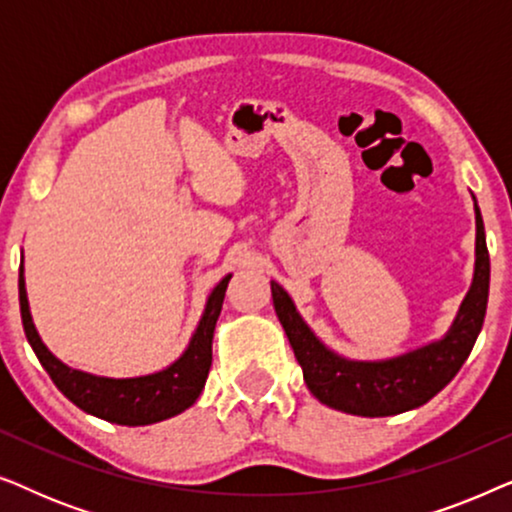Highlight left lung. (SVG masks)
Listing matches in <instances>:
<instances>
[{
  "label": "left lung",
  "mask_w": 512,
  "mask_h": 512,
  "mask_svg": "<svg viewBox=\"0 0 512 512\" xmlns=\"http://www.w3.org/2000/svg\"><path fill=\"white\" fill-rule=\"evenodd\" d=\"M272 303L303 368L307 389L328 408L359 417H389L431 401L464 366L485 321L489 251L482 214L475 205V272L457 319L431 345L384 361H354L328 349L300 317L282 286L270 282Z\"/></svg>",
  "instance_id": "1"
}]
</instances>
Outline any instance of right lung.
I'll list each match as a JSON object with an SVG mask.
<instances>
[{"mask_svg":"<svg viewBox=\"0 0 512 512\" xmlns=\"http://www.w3.org/2000/svg\"><path fill=\"white\" fill-rule=\"evenodd\" d=\"M233 275H226L214 291L209 293L205 312L198 328H195L191 342L177 361L170 363L165 370L142 377H102L90 375L83 370H74L48 352L41 342L37 328L32 324L30 303H27L23 263H20L18 293H20V317L23 328L34 354L51 380L62 394L88 415L107 419L111 424L121 426H146L163 422L198 401L202 387H205L209 368H212V338L216 319L221 314L223 298H226L228 282Z\"/></svg>","mask_w":512,"mask_h":512,"instance_id":"add662e5","label":"right lung"}]
</instances>
